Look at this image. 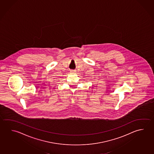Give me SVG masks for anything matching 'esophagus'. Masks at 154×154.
Masks as SVG:
<instances>
[{
  "label": "esophagus",
  "mask_w": 154,
  "mask_h": 154,
  "mask_svg": "<svg viewBox=\"0 0 154 154\" xmlns=\"http://www.w3.org/2000/svg\"><path fill=\"white\" fill-rule=\"evenodd\" d=\"M70 72H72V73H74V72H76V70H71Z\"/></svg>",
  "instance_id": "34e87169"
}]
</instances>
